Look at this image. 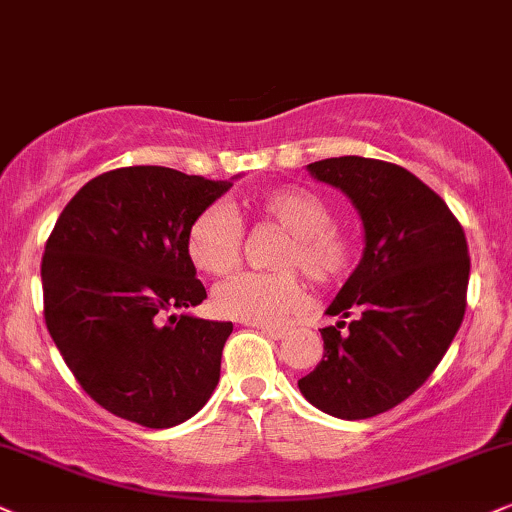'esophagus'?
I'll use <instances>...</instances> for the list:
<instances>
[{
    "mask_svg": "<svg viewBox=\"0 0 512 512\" xmlns=\"http://www.w3.org/2000/svg\"><path fill=\"white\" fill-rule=\"evenodd\" d=\"M252 326L257 328V331H262L264 335H269L271 340H281L288 335V328H276V326H260V323H252Z\"/></svg>",
    "mask_w": 512,
    "mask_h": 512,
    "instance_id": "34e87169",
    "label": "esophagus"
}]
</instances>
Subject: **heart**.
Here are the masks:
<instances>
[{
    "instance_id": "b5f03b06",
    "label": "heart",
    "mask_w": 512,
    "mask_h": 512,
    "mask_svg": "<svg viewBox=\"0 0 512 512\" xmlns=\"http://www.w3.org/2000/svg\"><path fill=\"white\" fill-rule=\"evenodd\" d=\"M255 210L286 229L278 245L276 267H295L319 286L338 283L352 264L354 243L333 224V208L319 193L302 186H283L257 198ZM189 257L198 269L226 276L238 267L243 224L234 208L215 203L193 219L186 236ZM307 304V290L293 269L245 271L215 290V309L226 319L245 323H278Z\"/></svg>"
}]
</instances>
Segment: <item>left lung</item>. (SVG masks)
I'll return each mask as SVG.
<instances>
[{
    "label": "left lung",
    "mask_w": 512,
    "mask_h": 512,
    "mask_svg": "<svg viewBox=\"0 0 512 512\" xmlns=\"http://www.w3.org/2000/svg\"><path fill=\"white\" fill-rule=\"evenodd\" d=\"M307 172L352 200L364 255L326 309L340 321L321 328L323 359L297 387L328 416L373 418L430 378L461 328L468 243L444 200L404 167L342 155Z\"/></svg>",
    "instance_id": "left-lung-1"
}]
</instances>
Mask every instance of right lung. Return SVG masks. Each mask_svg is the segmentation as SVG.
<instances>
[{
	"label": "right lung",
	"instance_id": "right-lung-1",
	"mask_svg": "<svg viewBox=\"0 0 512 512\" xmlns=\"http://www.w3.org/2000/svg\"><path fill=\"white\" fill-rule=\"evenodd\" d=\"M234 179L120 167L58 217L42 257L44 321L82 390L115 416L174 428L215 392L234 323L184 312L208 297L186 236Z\"/></svg>",
	"mask_w": 512,
	"mask_h": 512
}]
</instances>
